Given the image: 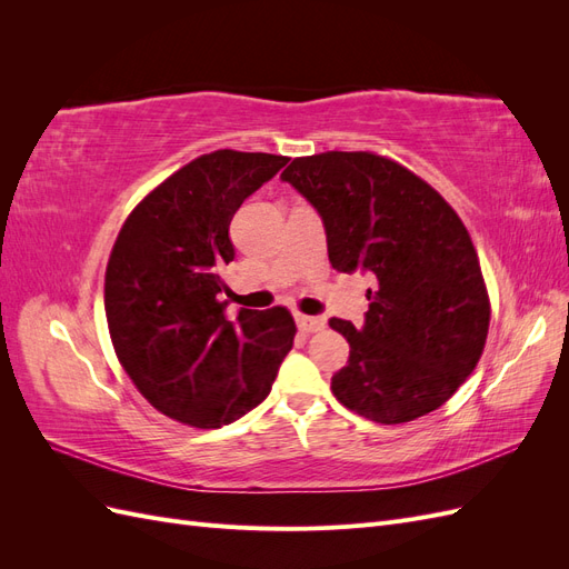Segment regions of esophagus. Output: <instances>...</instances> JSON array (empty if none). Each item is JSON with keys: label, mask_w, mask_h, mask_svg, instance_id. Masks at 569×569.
Wrapping results in <instances>:
<instances>
[{"label": "esophagus", "mask_w": 569, "mask_h": 569, "mask_svg": "<svg viewBox=\"0 0 569 569\" xmlns=\"http://www.w3.org/2000/svg\"><path fill=\"white\" fill-rule=\"evenodd\" d=\"M297 327H299L301 332L311 335V332H320V330H322L325 320H322V318H313V316H301V313H297Z\"/></svg>", "instance_id": "esophagus-1"}]
</instances>
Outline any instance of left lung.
Segmentation results:
<instances>
[{
    "mask_svg": "<svg viewBox=\"0 0 569 569\" xmlns=\"http://www.w3.org/2000/svg\"><path fill=\"white\" fill-rule=\"evenodd\" d=\"M280 178L320 213L332 268L372 282L360 330L330 320L351 347L332 377L337 401L382 425L443 406L475 370L491 318L458 213L422 178L370 151L301 157Z\"/></svg>",
    "mask_w": 569,
    "mask_h": 569,
    "instance_id": "1",
    "label": "left lung"
}]
</instances>
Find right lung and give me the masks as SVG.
<instances>
[{"label": "right lung", "mask_w": 569, "mask_h": 569, "mask_svg": "<svg viewBox=\"0 0 569 569\" xmlns=\"http://www.w3.org/2000/svg\"><path fill=\"white\" fill-rule=\"evenodd\" d=\"M287 157L218 149L149 192L113 244L104 308L116 356L163 416L218 429L266 401L297 325L282 306L228 318L230 220Z\"/></svg>", "instance_id": "obj_1"}]
</instances>
